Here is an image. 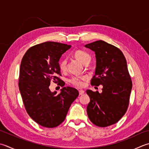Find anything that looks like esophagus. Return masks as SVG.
I'll list each match as a JSON object with an SVG mask.
<instances>
[{"label": "esophagus", "instance_id": "1", "mask_svg": "<svg viewBox=\"0 0 149 149\" xmlns=\"http://www.w3.org/2000/svg\"><path fill=\"white\" fill-rule=\"evenodd\" d=\"M79 93L80 95H83L84 94V91L83 90H79Z\"/></svg>", "mask_w": 149, "mask_h": 149}]
</instances>
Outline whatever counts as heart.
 Returning <instances> with one entry per match:
<instances>
[{"instance_id":"b5f03b06","label":"heart","mask_w":149,"mask_h":149,"mask_svg":"<svg viewBox=\"0 0 149 149\" xmlns=\"http://www.w3.org/2000/svg\"><path fill=\"white\" fill-rule=\"evenodd\" d=\"M74 57L79 61L80 62L84 65H88L91 61V56L87 53L86 52L81 49H78L74 52ZM67 66V59L66 58H62L59 62V67L61 71H65ZM88 79V77L86 75H81V76H74L72 77L70 79V83H72L73 85L77 87H82L84 84V81Z\"/></svg>"}]
</instances>
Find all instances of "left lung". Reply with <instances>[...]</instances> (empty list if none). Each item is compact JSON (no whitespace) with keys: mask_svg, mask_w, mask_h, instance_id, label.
I'll list each match as a JSON object with an SVG mask.
<instances>
[{"mask_svg":"<svg viewBox=\"0 0 149 149\" xmlns=\"http://www.w3.org/2000/svg\"><path fill=\"white\" fill-rule=\"evenodd\" d=\"M95 54L96 67L91 84L103 85L102 92L87 90L90 101L87 114L96 126L106 127L117 123L127 112L132 83L122 52L103 40L85 46Z\"/></svg>","mask_w":149,"mask_h":149,"instance_id":"obj_1","label":"left lung"}]
</instances>
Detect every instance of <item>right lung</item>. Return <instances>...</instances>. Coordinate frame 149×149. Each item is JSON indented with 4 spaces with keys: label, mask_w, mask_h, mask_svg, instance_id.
I'll use <instances>...</instances> for the list:
<instances>
[{
    "label": "right lung",
    "mask_w": 149,
    "mask_h": 149,
    "mask_svg": "<svg viewBox=\"0 0 149 149\" xmlns=\"http://www.w3.org/2000/svg\"><path fill=\"white\" fill-rule=\"evenodd\" d=\"M71 48L56 42H45L29 48L20 66L19 88L26 112L39 125L56 127L65 120L69 108L79 95L77 89L63 87L59 95L49 88L51 81L64 86L59 61Z\"/></svg>",
    "instance_id": "obj_1"
}]
</instances>
